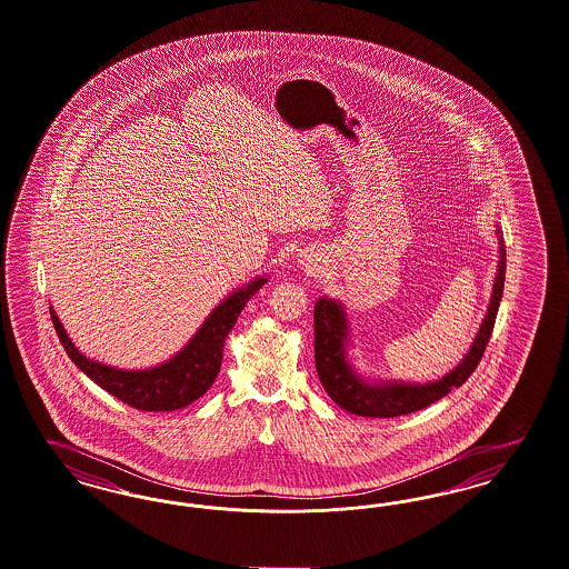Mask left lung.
<instances>
[{"mask_svg": "<svg viewBox=\"0 0 569 569\" xmlns=\"http://www.w3.org/2000/svg\"><path fill=\"white\" fill-rule=\"evenodd\" d=\"M498 233L500 261L496 282L491 289V299L487 306V315L479 327V333L472 339L470 350L460 360L456 369L447 376L426 383H409L397 379L362 378L352 367L350 350V325L341 301L320 297L315 306V358L316 371L327 395L337 405L360 418H397L437 402L453 388H460L470 373L477 369L483 357L487 341L493 331L496 315L500 308V299L505 293L506 247L502 232Z\"/></svg>", "mask_w": 569, "mask_h": 569, "instance_id": "8db88e82", "label": "left lung"}]
</instances>
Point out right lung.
Masks as SVG:
<instances>
[{
  "instance_id": "obj_1",
  "label": "right lung",
  "mask_w": 569,
  "mask_h": 569,
  "mask_svg": "<svg viewBox=\"0 0 569 569\" xmlns=\"http://www.w3.org/2000/svg\"><path fill=\"white\" fill-rule=\"evenodd\" d=\"M266 282V276H257L249 284L232 291L207 316L200 329L174 357L149 369H118L84 357L67 336L63 322L52 306L50 316L64 352L78 365L80 371H84L88 378L99 383L109 395L139 411H177L207 395L221 369L226 337L230 336L247 301Z\"/></svg>"
}]
</instances>
